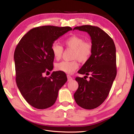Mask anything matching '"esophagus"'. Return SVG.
I'll return each mask as SVG.
<instances>
[{"mask_svg":"<svg viewBox=\"0 0 134 134\" xmlns=\"http://www.w3.org/2000/svg\"><path fill=\"white\" fill-rule=\"evenodd\" d=\"M67 78H68V82H70V81L72 80V78L69 75H67Z\"/></svg>","mask_w":134,"mask_h":134,"instance_id":"34e87169","label":"esophagus"}]
</instances>
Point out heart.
Instances as JSON below:
<instances>
[{
	"instance_id": "1",
	"label": "heart",
	"mask_w": 134,
	"mask_h": 134,
	"mask_svg": "<svg viewBox=\"0 0 134 134\" xmlns=\"http://www.w3.org/2000/svg\"><path fill=\"white\" fill-rule=\"evenodd\" d=\"M64 44L67 48L73 50L72 59H75L70 62H63L58 63L56 69L58 71L66 74H72L78 68V60L82 63H86L90 59L92 54L93 47L90 42L84 41L83 38L74 35L68 37L64 41ZM51 51L54 58L59 60L63 55V47L57 43L52 44Z\"/></svg>"
}]
</instances>
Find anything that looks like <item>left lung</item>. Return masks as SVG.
<instances>
[{
	"mask_svg": "<svg viewBox=\"0 0 134 134\" xmlns=\"http://www.w3.org/2000/svg\"><path fill=\"white\" fill-rule=\"evenodd\" d=\"M74 30L87 32L91 37L93 47L90 59L78 71L86 77L91 75L90 80L76 77L79 86L74 98L80 107L94 109L107 98L116 78V47L112 38L98 27L84 25Z\"/></svg>",
	"mask_w": 134,
	"mask_h": 134,
	"instance_id": "1",
	"label": "left lung"
}]
</instances>
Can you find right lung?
Segmentation results:
<instances>
[{"mask_svg": "<svg viewBox=\"0 0 134 134\" xmlns=\"http://www.w3.org/2000/svg\"><path fill=\"white\" fill-rule=\"evenodd\" d=\"M72 30L70 27H35L23 36L16 47L14 59L15 81L21 94L31 106L45 109L56 102L58 92L66 82L65 72L53 71L54 56L51 47L55 40Z\"/></svg>", "mask_w": 134, "mask_h": 134, "instance_id": "obj_1", "label": "right lung"}]
</instances>
